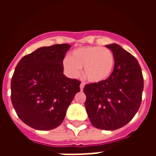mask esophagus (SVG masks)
Segmentation results:
<instances>
[{"label": "esophagus", "mask_w": 156, "mask_h": 156, "mask_svg": "<svg viewBox=\"0 0 156 156\" xmlns=\"http://www.w3.org/2000/svg\"><path fill=\"white\" fill-rule=\"evenodd\" d=\"M84 85H85L84 83H83V82H82L81 84H80V89H81V91L83 89V88H84Z\"/></svg>", "instance_id": "1"}]
</instances>
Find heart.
<instances>
[{
  "label": "heart",
  "mask_w": 156,
  "mask_h": 156,
  "mask_svg": "<svg viewBox=\"0 0 156 156\" xmlns=\"http://www.w3.org/2000/svg\"><path fill=\"white\" fill-rule=\"evenodd\" d=\"M65 73L73 78L80 75V68L88 81L101 83L107 80L114 72L115 58L113 51L99 46H88L75 49L62 61Z\"/></svg>",
  "instance_id": "b5f03b06"
}]
</instances>
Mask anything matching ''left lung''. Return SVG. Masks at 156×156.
<instances>
[{"label": "left lung", "instance_id": "8db88e82", "mask_svg": "<svg viewBox=\"0 0 156 156\" xmlns=\"http://www.w3.org/2000/svg\"><path fill=\"white\" fill-rule=\"evenodd\" d=\"M115 55L111 76L104 82L85 85V108L94 127L115 130L127 124L139 110L144 78L137 59L119 45H106Z\"/></svg>", "mask_w": 156, "mask_h": 156}]
</instances>
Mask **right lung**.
<instances>
[{
  "instance_id": "obj_1",
  "label": "right lung",
  "mask_w": 156,
  "mask_h": 156,
  "mask_svg": "<svg viewBox=\"0 0 156 156\" xmlns=\"http://www.w3.org/2000/svg\"><path fill=\"white\" fill-rule=\"evenodd\" d=\"M70 48L55 44L37 48L16 67L11 83L12 105L21 120L35 129L59 126L80 91L81 82L63 74L62 61Z\"/></svg>"
}]
</instances>
